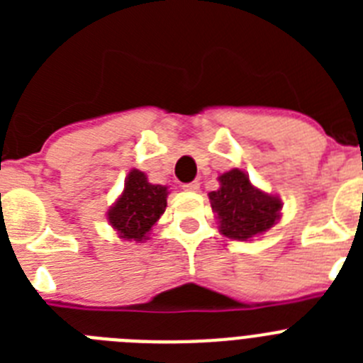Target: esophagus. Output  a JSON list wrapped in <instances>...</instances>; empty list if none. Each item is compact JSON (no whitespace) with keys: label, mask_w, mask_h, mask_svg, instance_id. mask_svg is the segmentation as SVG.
I'll use <instances>...</instances> for the list:
<instances>
[{"label":"esophagus","mask_w":363,"mask_h":363,"mask_svg":"<svg viewBox=\"0 0 363 363\" xmlns=\"http://www.w3.org/2000/svg\"><path fill=\"white\" fill-rule=\"evenodd\" d=\"M184 189L185 191H198V189H200V184H198V182H189V184H184Z\"/></svg>","instance_id":"34e87169"}]
</instances>
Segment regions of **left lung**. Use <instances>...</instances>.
I'll return each instance as SVG.
<instances>
[{
	"mask_svg": "<svg viewBox=\"0 0 363 363\" xmlns=\"http://www.w3.org/2000/svg\"><path fill=\"white\" fill-rule=\"evenodd\" d=\"M220 189L209 192L211 207L218 214L221 234L233 240H251L271 229L280 218V198L265 194L240 169L221 174Z\"/></svg>",
	"mask_w": 363,
	"mask_h": 363,
	"instance_id": "8db88e82",
	"label": "left lung"
}]
</instances>
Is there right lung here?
Here are the masks:
<instances>
[{"label":"right lung","instance_id":"obj_1","mask_svg":"<svg viewBox=\"0 0 363 363\" xmlns=\"http://www.w3.org/2000/svg\"><path fill=\"white\" fill-rule=\"evenodd\" d=\"M167 187L149 184L147 176L133 169L125 179V189L111 207L107 218L120 238L143 242L167 207Z\"/></svg>","mask_w":363,"mask_h":363}]
</instances>
